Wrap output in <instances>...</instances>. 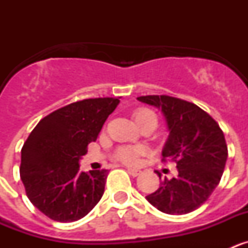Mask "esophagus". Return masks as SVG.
Wrapping results in <instances>:
<instances>
[{
	"label": "esophagus",
	"instance_id": "obj_1",
	"mask_svg": "<svg viewBox=\"0 0 248 248\" xmlns=\"http://www.w3.org/2000/svg\"><path fill=\"white\" fill-rule=\"evenodd\" d=\"M128 172L131 175V176H138V175L141 174V171L138 170V169H128Z\"/></svg>",
	"mask_w": 248,
	"mask_h": 248
}]
</instances>
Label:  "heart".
I'll list each match as a JSON object with an SVG mask.
<instances>
[{"mask_svg":"<svg viewBox=\"0 0 248 248\" xmlns=\"http://www.w3.org/2000/svg\"><path fill=\"white\" fill-rule=\"evenodd\" d=\"M134 119L137 120L138 125L143 124V123L148 122V120H155L156 122V115L154 111H151L150 109L141 108L138 109L134 113ZM143 153L141 148H135V146H122L117 150V157L123 161L124 164H135L138 160L139 154Z\"/></svg>","mask_w":248,"mask_h":248,"instance_id":"heart-1","label":"heart"}]
</instances>
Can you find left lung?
<instances>
[{
    "mask_svg": "<svg viewBox=\"0 0 248 248\" xmlns=\"http://www.w3.org/2000/svg\"><path fill=\"white\" fill-rule=\"evenodd\" d=\"M138 100L164 114L170 133L163 161H175L177 168L176 176L165 177L146 200L165 214H189L200 207L220 183L227 160L225 135L217 123L194 103L169 95H145Z\"/></svg>",
    "mask_w": 248,
    "mask_h": 248,
    "instance_id": "obj_1",
    "label": "left lung"
}]
</instances>
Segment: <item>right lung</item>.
Wrapping results in <instances>:
<instances>
[{"mask_svg": "<svg viewBox=\"0 0 248 248\" xmlns=\"http://www.w3.org/2000/svg\"><path fill=\"white\" fill-rule=\"evenodd\" d=\"M118 104V98H94L65 105L43 118L23 144L26 194L52 220H80L102 199L108 170L79 171V160Z\"/></svg>", "mask_w": 248, "mask_h": 248, "instance_id": "obj_1", "label": "right lung"}]
</instances>
